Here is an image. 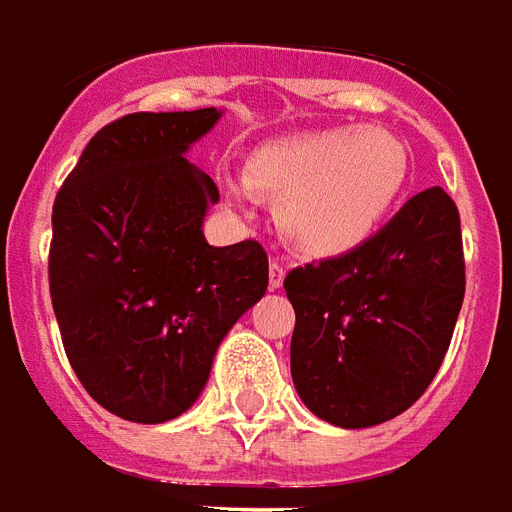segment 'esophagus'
<instances>
[{
	"instance_id": "34e87169",
	"label": "esophagus",
	"mask_w": 512,
	"mask_h": 512,
	"mask_svg": "<svg viewBox=\"0 0 512 512\" xmlns=\"http://www.w3.org/2000/svg\"><path fill=\"white\" fill-rule=\"evenodd\" d=\"M283 278H286V267H283L281 261H270V289H281Z\"/></svg>"
}]
</instances>
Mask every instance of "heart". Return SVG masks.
<instances>
[{
    "instance_id": "obj_1",
    "label": "heart",
    "mask_w": 512,
    "mask_h": 512,
    "mask_svg": "<svg viewBox=\"0 0 512 512\" xmlns=\"http://www.w3.org/2000/svg\"><path fill=\"white\" fill-rule=\"evenodd\" d=\"M409 171V147L395 133L341 125L264 144L248 160V179L226 182V196L240 207L251 201V187L275 196L278 226L294 248L338 256L382 226Z\"/></svg>"
}]
</instances>
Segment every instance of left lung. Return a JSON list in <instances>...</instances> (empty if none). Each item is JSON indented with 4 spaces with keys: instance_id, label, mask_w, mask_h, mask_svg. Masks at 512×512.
<instances>
[{
    "instance_id": "8db88e82",
    "label": "left lung",
    "mask_w": 512,
    "mask_h": 512,
    "mask_svg": "<svg viewBox=\"0 0 512 512\" xmlns=\"http://www.w3.org/2000/svg\"><path fill=\"white\" fill-rule=\"evenodd\" d=\"M283 286L302 404L338 428L393 420L434 382L464 302L453 199L417 193L363 245L297 267Z\"/></svg>"
}]
</instances>
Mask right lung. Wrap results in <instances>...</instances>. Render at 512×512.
Wrapping results in <instances>:
<instances>
[{
	"instance_id": "1",
	"label": "right lung",
	"mask_w": 512,
	"mask_h": 512,
	"mask_svg": "<svg viewBox=\"0 0 512 512\" xmlns=\"http://www.w3.org/2000/svg\"><path fill=\"white\" fill-rule=\"evenodd\" d=\"M223 111H138L100 128L54 201L48 286L67 360L103 409L166 423L196 404L212 360L267 292L256 240L212 248L218 188L188 152Z\"/></svg>"
}]
</instances>
